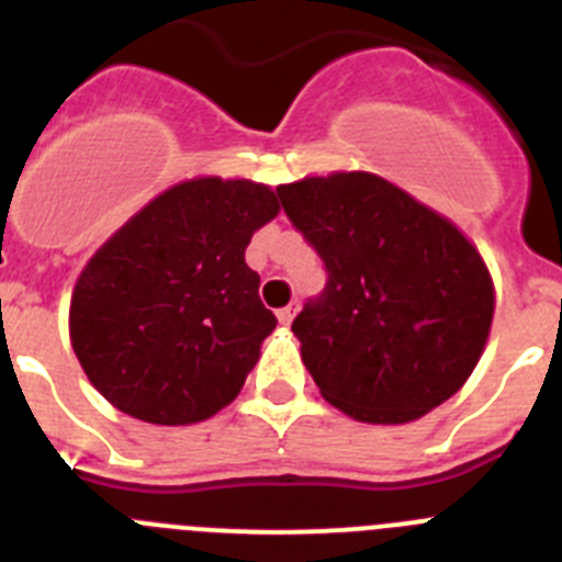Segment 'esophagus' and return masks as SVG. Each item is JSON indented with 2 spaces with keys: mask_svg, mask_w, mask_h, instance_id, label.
I'll list each match as a JSON object with an SVG mask.
<instances>
[{
  "mask_svg": "<svg viewBox=\"0 0 562 562\" xmlns=\"http://www.w3.org/2000/svg\"><path fill=\"white\" fill-rule=\"evenodd\" d=\"M276 317H278V323H281V326H290V323H292V317H295V306H284V308H278V312H276Z\"/></svg>",
  "mask_w": 562,
  "mask_h": 562,
  "instance_id": "esophagus-1",
  "label": "esophagus"
}]
</instances>
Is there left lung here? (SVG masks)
Listing matches in <instances>:
<instances>
[{"label":"left lung","instance_id":"8db88e82","mask_svg":"<svg viewBox=\"0 0 562 562\" xmlns=\"http://www.w3.org/2000/svg\"><path fill=\"white\" fill-rule=\"evenodd\" d=\"M278 198L328 270L292 323L323 398L384 426L449 401L480 362L496 306L473 241L373 172L281 183Z\"/></svg>","mask_w":562,"mask_h":562}]
</instances>
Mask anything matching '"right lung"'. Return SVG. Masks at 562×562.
Here are the masks:
<instances>
[{
    "label": "right lung",
    "instance_id": "right-lung-1",
    "mask_svg": "<svg viewBox=\"0 0 562 562\" xmlns=\"http://www.w3.org/2000/svg\"><path fill=\"white\" fill-rule=\"evenodd\" d=\"M278 211L256 180H180L91 256L69 337L102 398L147 424L189 426L239 395L278 323L245 247Z\"/></svg>",
    "mask_w": 562,
    "mask_h": 562
}]
</instances>
